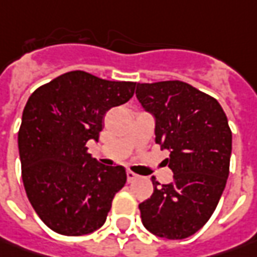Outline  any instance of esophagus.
Segmentation results:
<instances>
[{
	"label": "esophagus",
	"mask_w": 257,
	"mask_h": 257,
	"mask_svg": "<svg viewBox=\"0 0 257 257\" xmlns=\"http://www.w3.org/2000/svg\"><path fill=\"white\" fill-rule=\"evenodd\" d=\"M139 176H138L137 173H134V172H131V171H128L126 172V179H128V182H134L135 179H138Z\"/></svg>",
	"instance_id": "1"
}]
</instances>
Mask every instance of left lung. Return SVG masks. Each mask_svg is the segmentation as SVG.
I'll use <instances>...</instances> for the list:
<instances>
[{"mask_svg": "<svg viewBox=\"0 0 257 257\" xmlns=\"http://www.w3.org/2000/svg\"><path fill=\"white\" fill-rule=\"evenodd\" d=\"M137 98L156 120L155 142L169 151L173 182L139 205L142 223L165 239L196 233L215 212L229 176L232 131L219 102L182 81L138 84Z\"/></svg>", "mask_w": 257, "mask_h": 257, "instance_id": "1", "label": "left lung"}]
</instances>
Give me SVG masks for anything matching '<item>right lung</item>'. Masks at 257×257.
Listing matches in <instances>:
<instances>
[{"label": "right lung", "mask_w": 257, "mask_h": 257, "mask_svg": "<svg viewBox=\"0 0 257 257\" xmlns=\"http://www.w3.org/2000/svg\"><path fill=\"white\" fill-rule=\"evenodd\" d=\"M135 86L71 71L28 98L18 131L21 175L32 208L54 232L81 236L105 223L126 172L99 164L86 142L98 141L105 113L128 102Z\"/></svg>", "instance_id": "1"}]
</instances>
